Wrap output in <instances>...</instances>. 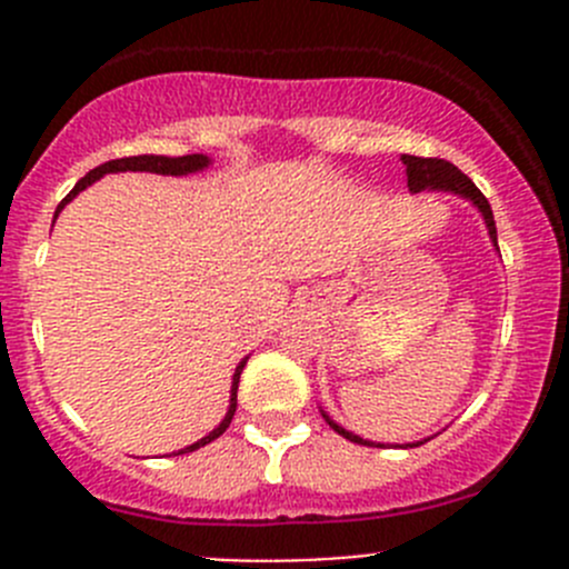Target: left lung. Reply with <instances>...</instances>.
<instances>
[{
    "mask_svg": "<svg viewBox=\"0 0 569 569\" xmlns=\"http://www.w3.org/2000/svg\"><path fill=\"white\" fill-rule=\"evenodd\" d=\"M401 162H405V168H407V187H410L412 194L416 192H451V194H460V198H465V200H470V203L479 209L481 220H485L492 248L498 250V231H496V220H492L490 203H487V198L479 192V187H476V183L470 181L462 170H457L455 164L446 162V159H423V157H410V153H401ZM321 418H325V421L330 423L338 435H343L347 440H352V443L382 446V443H371V440H363L360 435L338 427V423L332 421L325 410H321ZM421 443H427V440L401 443V449H412V446H421Z\"/></svg>",
    "mask_w": 569,
    "mask_h": 569,
    "instance_id": "obj_1",
    "label": "left lung"
}]
</instances>
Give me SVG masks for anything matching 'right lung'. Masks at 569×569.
Returning a JSON list of instances; mask_svg holds the SVG:
<instances>
[{
    "label": "right lung",
    "instance_id": "add662e5",
    "mask_svg": "<svg viewBox=\"0 0 569 569\" xmlns=\"http://www.w3.org/2000/svg\"><path fill=\"white\" fill-rule=\"evenodd\" d=\"M211 164V159L206 157V153H187V157H157V153H142V157H126V159H112V162H104L99 164L96 170H90L88 176L79 178L77 187L71 189V192L62 198V203L57 206L54 211V220L57 214H60L62 209H66V203H71L73 198H77L82 189H88L90 183H96L99 178H104L107 173H126V170H131V173H159V176H189V173H200V170H206ZM248 366V358H242V363L237 366V371H233V382H231V399H228V412L226 418L220 421V427L211 429L206 438H200L198 443L187 446V449L181 451H173V455H189V451L200 449V446L211 443V440L220 438L222 432H226L228 427H231V418L233 412H237V391H239V377H242V369Z\"/></svg>",
    "mask_w": 569,
    "mask_h": 569
}]
</instances>
